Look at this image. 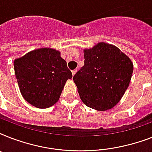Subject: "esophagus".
Instances as JSON below:
<instances>
[{
	"label": "esophagus",
	"instance_id": "1",
	"mask_svg": "<svg viewBox=\"0 0 152 152\" xmlns=\"http://www.w3.org/2000/svg\"><path fill=\"white\" fill-rule=\"evenodd\" d=\"M76 72H77V69H75V70H72V76H74V75H75V74L76 73Z\"/></svg>",
	"mask_w": 152,
	"mask_h": 152
}]
</instances>
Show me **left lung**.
<instances>
[{"label":"left lung","instance_id":"1","mask_svg":"<svg viewBox=\"0 0 152 152\" xmlns=\"http://www.w3.org/2000/svg\"><path fill=\"white\" fill-rule=\"evenodd\" d=\"M83 52L84 65L73 76L81 100L97 110L113 108L129 85L132 62L118 47L105 42Z\"/></svg>","mask_w":152,"mask_h":152}]
</instances>
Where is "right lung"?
I'll return each instance as SVG.
<instances>
[{"label": "right lung", "instance_id": "1", "mask_svg": "<svg viewBox=\"0 0 152 152\" xmlns=\"http://www.w3.org/2000/svg\"><path fill=\"white\" fill-rule=\"evenodd\" d=\"M14 69L23 99L41 109L54 105L72 77L61 53L50 48L38 49L15 59Z\"/></svg>", "mask_w": 152, "mask_h": 152}]
</instances>
